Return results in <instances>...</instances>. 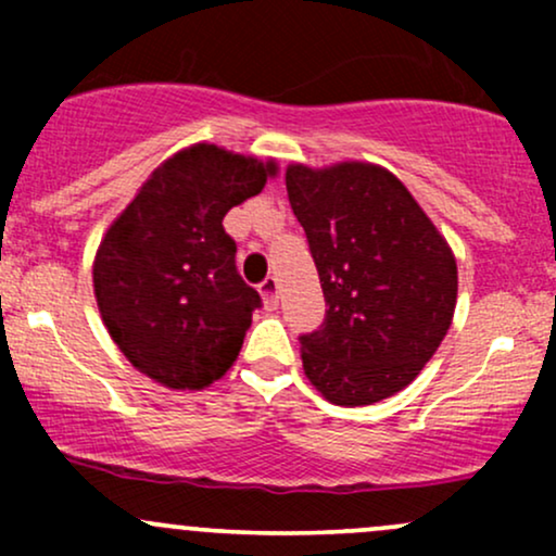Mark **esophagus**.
Here are the masks:
<instances>
[{
  "label": "esophagus",
  "instance_id": "obj_1",
  "mask_svg": "<svg viewBox=\"0 0 556 556\" xmlns=\"http://www.w3.org/2000/svg\"><path fill=\"white\" fill-rule=\"evenodd\" d=\"M261 298H264V305L266 308H274V305H277V300H279V282L274 277H266L264 282H261Z\"/></svg>",
  "mask_w": 556,
  "mask_h": 556
}]
</instances>
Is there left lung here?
Masks as SVG:
<instances>
[{
	"label": "left lung",
	"instance_id": "left-lung-1",
	"mask_svg": "<svg viewBox=\"0 0 556 556\" xmlns=\"http://www.w3.org/2000/svg\"><path fill=\"white\" fill-rule=\"evenodd\" d=\"M285 182L329 305L321 327L300 337L303 371L334 405L392 397L450 329L455 253L410 190L379 164H290Z\"/></svg>",
	"mask_w": 556,
	"mask_h": 556
}]
</instances>
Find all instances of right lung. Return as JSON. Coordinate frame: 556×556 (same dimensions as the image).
Wrapping results in <instances>:
<instances>
[{"instance_id": "1", "label": "right lung", "mask_w": 556, "mask_h": 556, "mask_svg": "<svg viewBox=\"0 0 556 556\" xmlns=\"http://www.w3.org/2000/svg\"><path fill=\"white\" fill-rule=\"evenodd\" d=\"M274 175V162L188 146L151 172L101 238L93 258L101 321L156 384L203 389L238 358L261 298L242 282L222 219Z\"/></svg>"}]
</instances>
